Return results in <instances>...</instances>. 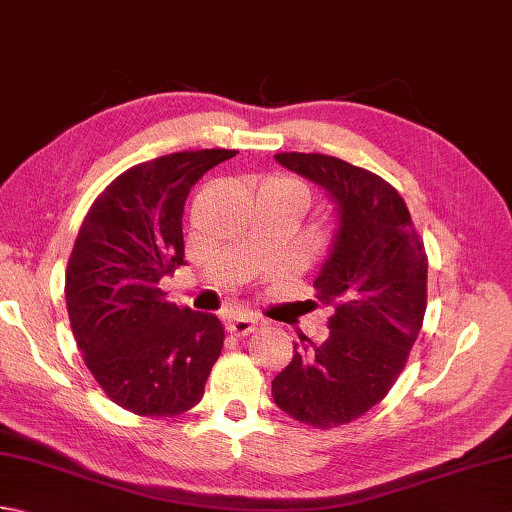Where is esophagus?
Masks as SVG:
<instances>
[{"label":"esophagus","instance_id":"esophagus-1","mask_svg":"<svg viewBox=\"0 0 512 512\" xmlns=\"http://www.w3.org/2000/svg\"><path fill=\"white\" fill-rule=\"evenodd\" d=\"M259 330V321L253 317H235L233 321H228V332L235 336H248Z\"/></svg>","mask_w":512,"mask_h":512}]
</instances>
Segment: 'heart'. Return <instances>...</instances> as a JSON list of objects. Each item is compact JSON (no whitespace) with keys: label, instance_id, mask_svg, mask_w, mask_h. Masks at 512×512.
Instances as JSON below:
<instances>
[{"label":"heart","instance_id":"1","mask_svg":"<svg viewBox=\"0 0 512 512\" xmlns=\"http://www.w3.org/2000/svg\"><path fill=\"white\" fill-rule=\"evenodd\" d=\"M259 191H284V193H292L297 195V198L303 200V204L308 206L310 200V191L306 184H303L299 178L290 176V173H270L259 184Z\"/></svg>","mask_w":512,"mask_h":512}]
</instances>
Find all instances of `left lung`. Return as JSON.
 I'll use <instances>...</instances> for the list:
<instances>
[{
	"label": "left lung",
	"mask_w": 512,
	"mask_h": 512,
	"mask_svg": "<svg viewBox=\"0 0 512 512\" xmlns=\"http://www.w3.org/2000/svg\"><path fill=\"white\" fill-rule=\"evenodd\" d=\"M339 204L330 259L314 281L334 310L323 343L299 336L273 398L290 418L330 429L383 400L407 365L427 310V253L402 195L376 173L325 154H275Z\"/></svg>",
	"instance_id": "left-lung-1"
}]
</instances>
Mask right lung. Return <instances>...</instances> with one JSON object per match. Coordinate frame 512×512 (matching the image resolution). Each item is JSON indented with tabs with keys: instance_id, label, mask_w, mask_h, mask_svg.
I'll return each instance as SVG.
<instances>
[{
	"instance_id": "obj_1",
	"label": "right lung",
	"mask_w": 512,
	"mask_h": 512,
	"mask_svg": "<svg viewBox=\"0 0 512 512\" xmlns=\"http://www.w3.org/2000/svg\"><path fill=\"white\" fill-rule=\"evenodd\" d=\"M235 149L178 151L129 167L94 200L65 270L76 347L118 407L173 418L198 405L220 358L215 314L167 301L160 279L184 264L191 187Z\"/></svg>"
}]
</instances>
